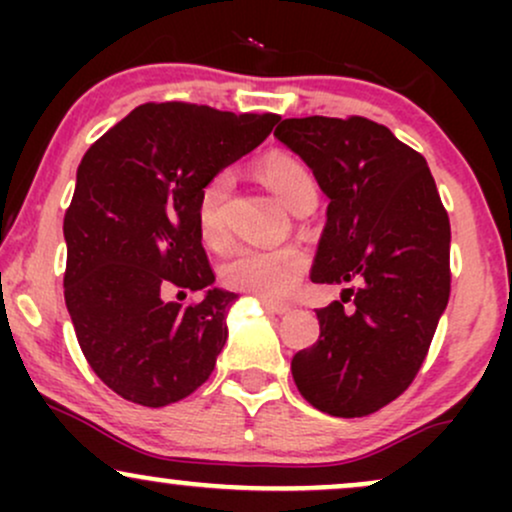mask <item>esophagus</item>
I'll use <instances>...</instances> for the list:
<instances>
[{"label": "esophagus", "mask_w": 512, "mask_h": 512, "mask_svg": "<svg viewBox=\"0 0 512 512\" xmlns=\"http://www.w3.org/2000/svg\"><path fill=\"white\" fill-rule=\"evenodd\" d=\"M262 305L269 310V313H274V315H286V313H289V310H291L289 305L274 303V301H264V298H262Z\"/></svg>", "instance_id": "1"}]
</instances>
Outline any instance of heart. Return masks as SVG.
<instances>
[{"mask_svg": "<svg viewBox=\"0 0 512 512\" xmlns=\"http://www.w3.org/2000/svg\"><path fill=\"white\" fill-rule=\"evenodd\" d=\"M260 175L264 185L293 214H308L317 202V182L298 158L272 154L262 161ZM231 170H221L199 192L197 228L209 248L221 250L228 243L226 202L231 195ZM308 272V255L296 245L284 248H236L221 264L223 284L252 293L264 301L289 298Z\"/></svg>", "mask_w": 512, "mask_h": 512, "instance_id": "1", "label": "heart"}]
</instances>
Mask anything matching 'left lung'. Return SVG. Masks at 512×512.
Returning a JSON list of instances; mask_svg holds the SVG:
<instances>
[{
    "label": "left lung",
    "mask_w": 512,
    "mask_h": 512,
    "mask_svg": "<svg viewBox=\"0 0 512 512\" xmlns=\"http://www.w3.org/2000/svg\"><path fill=\"white\" fill-rule=\"evenodd\" d=\"M274 137L330 197L310 279L344 289L315 310L320 339L298 351V392L332 416H368L411 385L450 298V219L426 158L385 125L351 115L291 117Z\"/></svg>",
    "instance_id": "left-lung-1"
}]
</instances>
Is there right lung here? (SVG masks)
Instances as JSON below:
<instances>
[{
	"label": "right lung",
	"instance_id": "obj_1",
	"mask_svg": "<svg viewBox=\"0 0 512 512\" xmlns=\"http://www.w3.org/2000/svg\"><path fill=\"white\" fill-rule=\"evenodd\" d=\"M281 117L197 103H144L91 144L64 214V301L88 366L142 407L207 383L236 293L214 289L197 228L199 192ZM199 290L182 306L170 292Z\"/></svg>",
	"mask_w": 512,
	"mask_h": 512
}]
</instances>
